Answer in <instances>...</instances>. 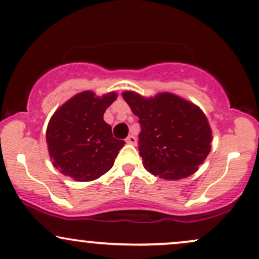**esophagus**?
<instances>
[{
	"label": "esophagus",
	"mask_w": 259,
	"mask_h": 259,
	"mask_svg": "<svg viewBox=\"0 0 259 259\" xmlns=\"http://www.w3.org/2000/svg\"><path fill=\"white\" fill-rule=\"evenodd\" d=\"M125 142L127 143V145H136V138L134 135H129L125 139Z\"/></svg>",
	"instance_id": "obj_1"
}]
</instances>
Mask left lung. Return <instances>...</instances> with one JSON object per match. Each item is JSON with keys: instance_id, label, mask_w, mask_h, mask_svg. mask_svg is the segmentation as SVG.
<instances>
[{"instance_id": "obj_1", "label": "left lung", "mask_w": 259, "mask_h": 259, "mask_svg": "<svg viewBox=\"0 0 259 259\" xmlns=\"http://www.w3.org/2000/svg\"><path fill=\"white\" fill-rule=\"evenodd\" d=\"M121 95L141 124L139 151L148 172L177 181L198 171L212 142L210 123L199 106L167 92L146 98L125 90Z\"/></svg>"}]
</instances>
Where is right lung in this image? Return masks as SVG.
<instances>
[{
  "mask_svg": "<svg viewBox=\"0 0 259 259\" xmlns=\"http://www.w3.org/2000/svg\"><path fill=\"white\" fill-rule=\"evenodd\" d=\"M117 96L116 92L99 96L92 90H84L53 113L46 141L52 164L62 175L89 182L113 166L125 142L113 138L104 113Z\"/></svg>",
  "mask_w": 259,
  "mask_h": 259,
  "instance_id": "add662e5",
  "label": "right lung"
}]
</instances>
